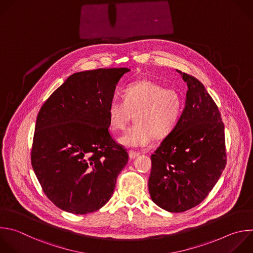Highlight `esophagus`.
Returning <instances> with one entry per match:
<instances>
[{
	"label": "esophagus",
	"instance_id": "34e87169",
	"mask_svg": "<svg viewBox=\"0 0 253 253\" xmlns=\"http://www.w3.org/2000/svg\"><path fill=\"white\" fill-rule=\"evenodd\" d=\"M139 155H140V154H139L138 152H136V151H133V150H130V151H129V157H130L131 159H135V158H137Z\"/></svg>",
	"mask_w": 253,
	"mask_h": 253
}]
</instances>
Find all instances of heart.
<instances>
[{
	"instance_id": "1",
	"label": "heart",
	"mask_w": 253,
	"mask_h": 253,
	"mask_svg": "<svg viewBox=\"0 0 253 253\" xmlns=\"http://www.w3.org/2000/svg\"><path fill=\"white\" fill-rule=\"evenodd\" d=\"M184 108L181 94L150 79L140 80L123 90L122 99L110 101L107 114L114 131L124 130L135 116L136 123L119 139L127 147H147L155 138H165L176 128Z\"/></svg>"
}]
</instances>
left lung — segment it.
<instances>
[{
	"label": "left lung",
	"mask_w": 253,
	"mask_h": 253,
	"mask_svg": "<svg viewBox=\"0 0 253 253\" xmlns=\"http://www.w3.org/2000/svg\"><path fill=\"white\" fill-rule=\"evenodd\" d=\"M186 106L171 134L151 156L149 192L160 208L182 212L201 204L226 165L224 124L204 84L188 73Z\"/></svg>",
	"instance_id": "left-lung-1"
}]
</instances>
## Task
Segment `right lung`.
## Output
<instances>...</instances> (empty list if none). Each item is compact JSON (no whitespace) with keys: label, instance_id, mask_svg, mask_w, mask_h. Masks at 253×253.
Returning a JSON list of instances; mask_svg holds the SVG:
<instances>
[{"label":"right lung","instance_id":"1","mask_svg":"<svg viewBox=\"0 0 253 253\" xmlns=\"http://www.w3.org/2000/svg\"><path fill=\"white\" fill-rule=\"evenodd\" d=\"M129 70L76 72L38 114L32 166L45 196L65 211L85 214L102 208L128 163L126 149L109 133L107 108L117 82Z\"/></svg>","mask_w":253,"mask_h":253}]
</instances>
